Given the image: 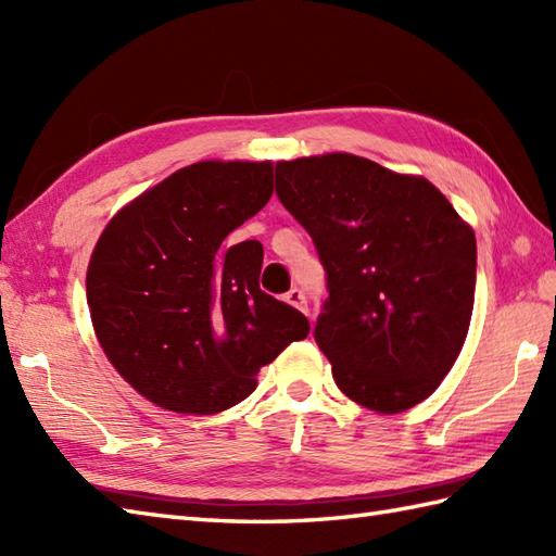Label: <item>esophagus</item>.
Instances as JSON below:
<instances>
[{
  "label": "esophagus",
  "instance_id": "34e87169",
  "mask_svg": "<svg viewBox=\"0 0 556 556\" xmlns=\"http://www.w3.org/2000/svg\"><path fill=\"white\" fill-rule=\"evenodd\" d=\"M285 301L289 303V305H293V308H299L301 313H305L308 315V301H305V293L301 291V289H291L287 296H285Z\"/></svg>",
  "mask_w": 556,
  "mask_h": 556
}]
</instances>
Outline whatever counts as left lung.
<instances>
[{
    "mask_svg": "<svg viewBox=\"0 0 556 556\" xmlns=\"http://www.w3.org/2000/svg\"><path fill=\"white\" fill-rule=\"evenodd\" d=\"M275 181L325 267L313 337L337 387L377 413L420 404L468 334L473 229L430 181L346 152L279 162Z\"/></svg>",
    "mask_w": 556,
    "mask_h": 556,
    "instance_id": "1",
    "label": "left lung"
}]
</instances>
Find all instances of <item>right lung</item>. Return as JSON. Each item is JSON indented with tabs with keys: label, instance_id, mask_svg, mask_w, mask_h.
Instances as JSON below:
<instances>
[{
	"label": "right lung",
	"instance_id": "add662e5",
	"mask_svg": "<svg viewBox=\"0 0 556 556\" xmlns=\"http://www.w3.org/2000/svg\"><path fill=\"white\" fill-rule=\"evenodd\" d=\"M269 162H198L116 215L92 251L88 305L110 363L167 410H227L311 325L260 289L263 243H227L271 198Z\"/></svg>",
	"mask_w": 556,
	"mask_h": 556
}]
</instances>
